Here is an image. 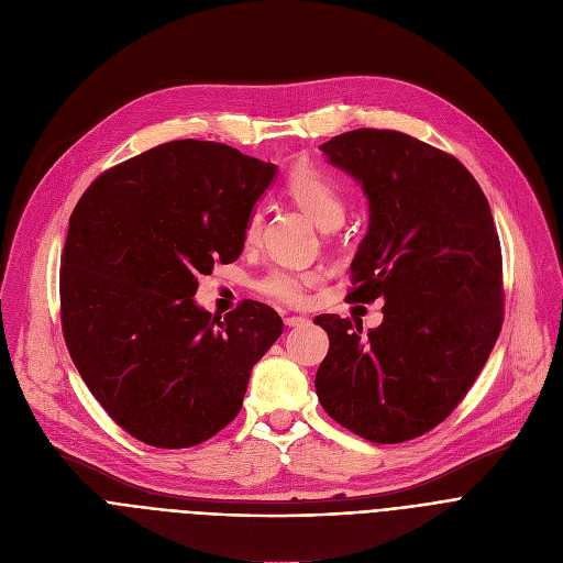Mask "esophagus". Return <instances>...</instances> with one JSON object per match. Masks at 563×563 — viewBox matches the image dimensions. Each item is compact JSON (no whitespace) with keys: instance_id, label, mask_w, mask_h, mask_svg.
<instances>
[{"instance_id":"1","label":"esophagus","mask_w":563,"mask_h":563,"mask_svg":"<svg viewBox=\"0 0 563 563\" xmlns=\"http://www.w3.org/2000/svg\"><path fill=\"white\" fill-rule=\"evenodd\" d=\"M306 323H308L306 317H285L287 328H298V325H306Z\"/></svg>"}]
</instances>
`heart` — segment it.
<instances>
[{
    "label": "heart",
    "mask_w": 563,
    "mask_h": 563,
    "mask_svg": "<svg viewBox=\"0 0 563 563\" xmlns=\"http://www.w3.org/2000/svg\"><path fill=\"white\" fill-rule=\"evenodd\" d=\"M287 192L301 206L321 229L340 227L346 214V197L342 185L328 172L314 165H298L287 176ZM262 227V212L253 208L244 223V240L253 242ZM319 280L317 272H303L294 267H274L257 283V289L285 306H303L308 289Z\"/></svg>",
    "instance_id": "obj_1"
}]
</instances>
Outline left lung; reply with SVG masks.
I'll use <instances>...</instances> for the list:
<instances>
[{
	"label": "left lung",
	"mask_w": 563,
	"mask_h": 563,
	"mask_svg": "<svg viewBox=\"0 0 563 563\" xmlns=\"http://www.w3.org/2000/svg\"><path fill=\"white\" fill-rule=\"evenodd\" d=\"M368 199L351 301L383 298V323L319 314L328 355L314 387L336 423L373 443L437 428L473 387L503 328V253L489 201L451 154L400 131L321 144Z\"/></svg>",
	"instance_id": "8db88e82"
}]
</instances>
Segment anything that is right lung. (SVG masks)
Returning <instances> with one entry per match:
<instances>
[{
  "mask_svg": "<svg viewBox=\"0 0 563 563\" xmlns=\"http://www.w3.org/2000/svg\"><path fill=\"white\" fill-rule=\"evenodd\" d=\"M276 165L174 140L103 172L69 217L60 321L84 383L131 437L190 448L242 409L251 368L283 332L276 310L227 317L195 303L197 276L244 249V223Z\"/></svg>",
  "mask_w": 563,
  "mask_h": 563,
  "instance_id": "right-lung-1",
  "label": "right lung"
}]
</instances>
